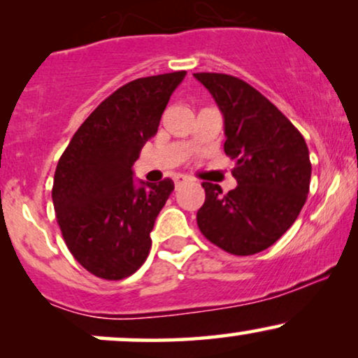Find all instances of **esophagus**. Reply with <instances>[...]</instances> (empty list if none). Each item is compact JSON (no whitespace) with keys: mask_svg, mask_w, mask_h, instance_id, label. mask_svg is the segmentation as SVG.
I'll return each mask as SVG.
<instances>
[{"mask_svg":"<svg viewBox=\"0 0 358 358\" xmlns=\"http://www.w3.org/2000/svg\"><path fill=\"white\" fill-rule=\"evenodd\" d=\"M173 182H175L176 187H180V185H183L185 182H188V178L185 175H175L173 176Z\"/></svg>","mask_w":358,"mask_h":358,"instance_id":"1","label":"esophagus"}]
</instances>
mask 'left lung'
<instances>
[{
  "instance_id": "1",
  "label": "left lung",
  "mask_w": 358,
  "mask_h": 358,
  "mask_svg": "<svg viewBox=\"0 0 358 358\" xmlns=\"http://www.w3.org/2000/svg\"><path fill=\"white\" fill-rule=\"evenodd\" d=\"M224 116V151L236 162L237 187L222 193L203 182L200 232L236 256L273 245L298 219L310 192V151L301 133L248 82L227 73H193Z\"/></svg>"
}]
</instances>
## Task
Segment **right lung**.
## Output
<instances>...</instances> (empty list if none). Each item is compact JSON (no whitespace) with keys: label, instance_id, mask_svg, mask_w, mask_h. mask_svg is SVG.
<instances>
[{"label":"right lung","instance_id":"obj_1","mask_svg":"<svg viewBox=\"0 0 358 358\" xmlns=\"http://www.w3.org/2000/svg\"><path fill=\"white\" fill-rule=\"evenodd\" d=\"M185 76L127 82L92 110L60 156L52 188L57 222L72 256L94 276L124 279L150 254V234L175 185H136L133 165Z\"/></svg>","mask_w":358,"mask_h":358}]
</instances>
